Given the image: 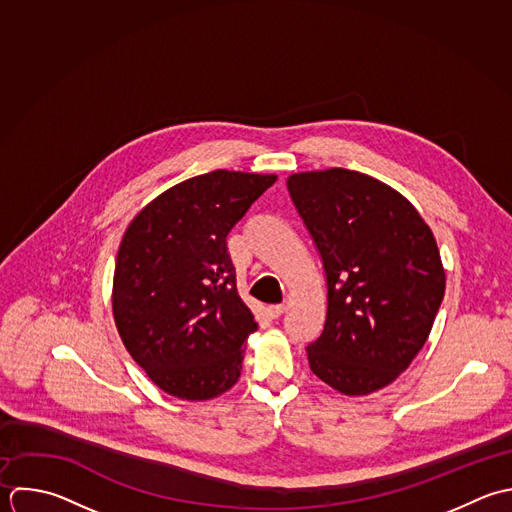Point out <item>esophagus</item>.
Here are the masks:
<instances>
[{
	"label": "esophagus",
	"mask_w": 512,
	"mask_h": 512,
	"mask_svg": "<svg viewBox=\"0 0 512 512\" xmlns=\"http://www.w3.org/2000/svg\"><path fill=\"white\" fill-rule=\"evenodd\" d=\"M283 313H285V305H269L267 307V315L271 319H279Z\"/></svg>",
	"instance_id": "obj_1"
}]
</instances>
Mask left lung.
<instances>
[{"instance_id":"obj_1","label":"left lung","mask_w":512,"mask_h":512,"mask_svg":"<svg viewBox=\"0 0 512 512\" xmlns=\"http://www.w3.org/2000/svg\"><path fill=\"white\" fill-rule=\"evenodd\" d=\"M289 195L321 255L327 319L311 371L343 395L391 385L429 339L445 297L431 227L387 183L351 169L293 173Z\"/></svg>"}]
</instances>
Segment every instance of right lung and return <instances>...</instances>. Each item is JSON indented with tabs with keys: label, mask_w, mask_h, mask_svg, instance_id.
I'll return each mask as SVG.
<instances>
[{
	"label": "right lung",
	"mask_w": 512,
	"mask_h": 512,
	"mask_svg": "<svg viewBox=\"0 0 512 512\" xmlns=\"http://www.w3.org/2000/svg\"><path fill=\"white\" fill-rule=\"evenodd\" d=\"M277 175L217 169L163 191L123 233L113 317L133 361L167 395L229 391L257 323L241 301L227 235Z\"/></svg>",
	"instance_id": "1"
}]
</instances>
